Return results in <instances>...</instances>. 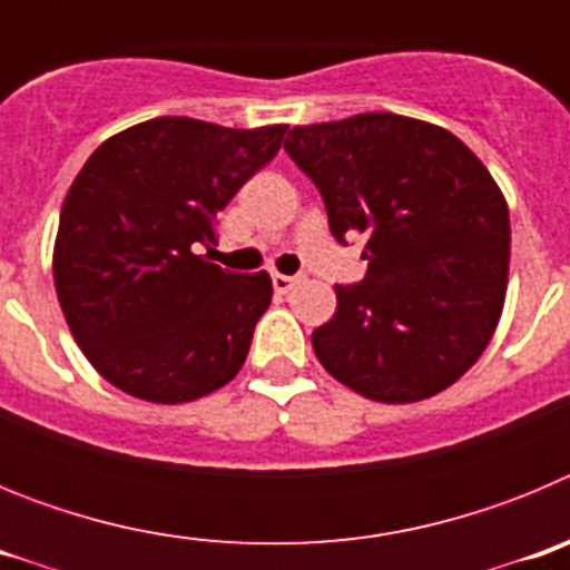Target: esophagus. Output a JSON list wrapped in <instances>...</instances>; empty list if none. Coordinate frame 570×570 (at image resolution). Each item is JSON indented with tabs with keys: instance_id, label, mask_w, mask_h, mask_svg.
I'll return each instance as SVG.
<instances>
[{
	"instance_id": "esophagus-1",
	"label": "esophagus",
	"mask_w": 570,
	"mask_h": 570,
	"mask_svg": "<svg viewBox=\"0 0 570 570\" xmlns=\"http://www.w3.org/2000/svg\"><path fill=\"white\" fill-rule=\"evenodd\" d=\"M271 279H274V291L276 294H288L291 288H294L296 282L302 279V276H288V274H274L271 276Z\"/></svg>"
}]
</instances>
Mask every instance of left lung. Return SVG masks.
<instances>
[{
	"label": "left lung",
	"mask_w": 570,
	"mask_h": 570,
	"mask_svg": "<svg viewBox=\"0 0 570 570\" xmlns=\"http://www.w3.org/2000/svg\"><path fill=\"white\" fill-rule=\"evenodd\" d=\"M285 150L320 188L331 234L365 236V279L336 285V314L311 334L322 367L385 405L454 385L505 305L500 185L451 130L400 114L296 125Z\"/></svg>",
	"instance_id": "8db88e82"
}]
</instances>
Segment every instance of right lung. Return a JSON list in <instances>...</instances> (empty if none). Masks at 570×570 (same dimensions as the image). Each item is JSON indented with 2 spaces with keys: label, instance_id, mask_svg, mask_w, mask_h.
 <instances>
[{
  "label": "right lung",
  "instance_id": "add662e5",
  "mask_svg": "<svg viewBox=\"0 0 570 570\" xmlns=\"http://www.w3.org/2000/svg\"><path fill=\"white\" fill-rule=\"evenodd\" d=\"M285 130L156 116L82 165L59 214L53 285L110 385L183 405L239 374L274 285L268 271H223L196 250L216 242V214L274 159Z\"/></svg>",
  "mask_w": 570,
  "mask_h": 570
}]
</instances>
